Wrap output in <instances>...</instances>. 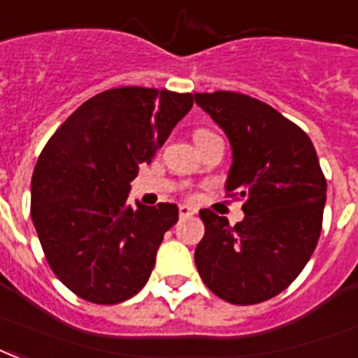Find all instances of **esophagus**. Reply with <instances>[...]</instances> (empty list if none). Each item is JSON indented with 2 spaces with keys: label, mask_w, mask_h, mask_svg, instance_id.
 <instances>
[{
  "label": "esophagus",
  "mask_w": 358,
  "mask_h": 358,
  "mask_svg": "<svg viewBox=\"0 0 358 358\" xmlns=\"http://www.w3.org/2000/svg\"><path fill=\"white\" fill-rule=\"evenodd\" d=\"M195 213H197V208H193V206L189 205H180V216H182V218L193 216Z\"/></svg>",
  "instance_id": "1"
}]
</instances>
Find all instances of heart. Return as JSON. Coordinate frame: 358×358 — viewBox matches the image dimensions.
<instances>
[{
    "instance_id": "1",
    "label": "heart",
    "mask_w": 358,
    "mask_h": 358,
    "mask_svg": "<svg viewBox=\"0 0 358 358\" xmlns=\"http://www.w3.org/2000/svg\"><path fill=\"white\" fill-rule=\"evenodd\" d=\"M197 132H203V131H197Z\"/></svg>"
}]
</instances>
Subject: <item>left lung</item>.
<instances>
[{
	"mask_svg": "<svg viewBox=\"0 0 358 358\" xmlns=\"http://www.w3.org/2000/svg\"><path fill=\"white\" fill-rule=\"evenodd\" d=\"M231 145L226 192L245 199V218L201 210L205 237L195 248L201 279L229 303L273 298L311 258L322 226L327 180L313 142L266 102L241 92H195Z\"/></svg>",
	"mask_w": 358,
	"mask_h": 358,
	"instance_id": "8db88e82",
	"label": "left lung"
}]
</instances>
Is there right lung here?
<instances>
[{
    "mask_svg": "<svg viewBox=\"0 0 358 358\" xmlns=\"http://www.w3.org/2000/svg\"><path fill=\"white\" fill-rule=\"evenodd\" d=\"M193 94L121 87L89 98L58 127L31 176V220L58 279L92 303L132 298L178 222V206L127 203Z\"/></svg>",
    "mask_w": 358,
    "mask_h": 358,
    "instance_id": "add662e5",
    "label": "right lung"
}]
</instances>
